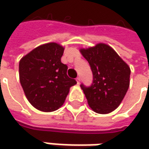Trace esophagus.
Here are the masks:
<instances>
[{"label": "esophagus", "mask_w": 149, "mask_h": 149, "mask_svg": "<svg viewBox=\"0 0 149 149\" xmlns=\"http://www.w3.org/2000/svg\"><path fill=\"white\" fill-rule=\"evenodd\" d=\"M76 81H77L78 84H79V83H80V78L78 77L77 79H76Z\"/></svg>", "instance_id": "1"}]
</instances>
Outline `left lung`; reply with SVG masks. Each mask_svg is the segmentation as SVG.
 <instances>
[{"instance_id": "1", "label": "left lung", "mask_w": 149, "mask_h": 149, "mask_svg": "<svg viewBox=\"0 0 149 149\" xmlns=\"http://www.w3.org/2000/svg\"><path fill=\"white\" fill-rule=\"evenodd\" d=\"M93 73L89 87L81 84L89 107L95 113L105 114L116 109L129 87L130 68L115 50L104 43L80 49Z\"/></svg>"}]
</instances>
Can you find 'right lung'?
<instances>
[{
	"mask_svg": "<svg viewBox=\"0 0 149 149\" xmlns=\"http://www.w3.org/2000/svg\"><path fill=\"white\" fill-rule=\"evenodd\" d=\"M64 49L60 44H44L20 60V84L28 101L40 111L57 110L76 84L67 75L68 66L61 63Z\"/></svg>",
	"mask_w": 149,
	"mask_h": 149,
	"instance_id": "add662e5",
	"label": "right lung"
}]
</instances>
